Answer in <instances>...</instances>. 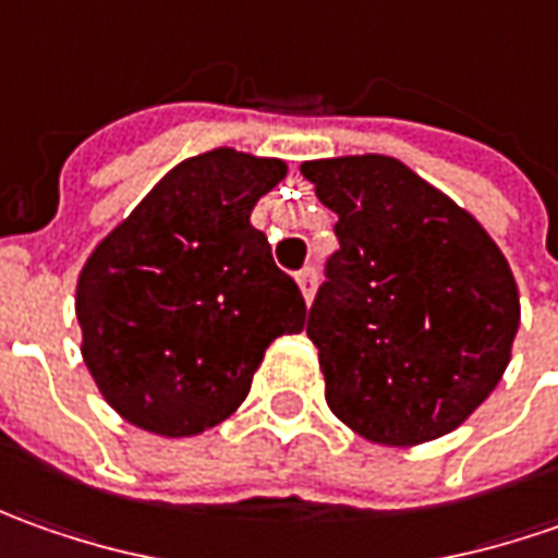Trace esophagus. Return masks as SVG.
Segmentation results:
<instances>
[{
	"label": "esophagus",
	"instance_id": "obj_1",
	"mask_svg": "<svg viewBox=\"0 0 558 558\" xmlns=\"http://www.w3.org/2000/svg\"><path fill=\"white\" fill-rule=\"evenodd\" d=\"M296 283H299V290H302V296H305V302H312V296H315V283H317L315 265H305V268H299Z\"/></svg>",
	"mask_w": 558,
	"mask_h": 558
}]
</instances>
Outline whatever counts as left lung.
Returning <instances> with one entry per match:
<instances>
[{
    "label": "left lung",
    "mask_w": 558,
    "mask_h": 558,
    "mask_svg": "<svg viewBox=\"0 0 558 558\" xmlns=\"http://www.w3.org/2000/svg\"><path fill=\"white\" fill-rule=\"evenodd\" d=\"M302 175L339 219L308 312L330 411L376 445L448 435L509 364L519 290L504 253L392 157L312 160Z\"/></svg>",
    "instance_id": "8db88e82"
}]
</instances>
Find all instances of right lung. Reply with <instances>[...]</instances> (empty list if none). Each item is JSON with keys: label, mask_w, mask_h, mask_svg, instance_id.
<instances>
[{"label": "right lung", "mask_w": 558, "mask_h": 558, "mask_svg": "<svg viewBox=\"0 0 558 558\" xmlns=\"http://www.w3.org/2000/svg\"><path fill=\"white\" fill-rule=\"evenodd\" d=\"M287 175L231 147L179 163L88 256L83 361L107 404L166 438L241 408L265 349L305 327V299L250 213Z\"/></svg>", "instance_id": "right-lung-1"}]
</instances>
